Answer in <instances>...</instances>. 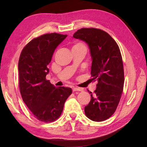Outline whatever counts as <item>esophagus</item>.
Masks as SVG:
<instances>
[{"mask_svg":"<svg viewBox=\"0 0 147 147\" xmlns=\"http://www.w3.org/2000/svg\"><path fill=\"white\" fill-rule=\"evenodd\" d=\"M83 91L82 88H77V87L73 88V91Z\"/></svg>","mask_w":147,"mask_h":147,"instance_id":"1","label":"esophagus"}]
</instances>
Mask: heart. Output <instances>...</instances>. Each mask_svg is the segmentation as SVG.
I'll return each mask as SVG.
<instances>
[{
    "instance_id": "1",
    "label": "heart",
    "mask_w": 147,
    "mask_h": 147,
    "mask_svg": "<svg viewBox=\"0 0 147 147\" xmlns=\"http://www.w3.org/2000/svg\"><path fill=\"white\" fill-rule=\"evenodd\" d=\"M74 47H84V45H83L82 43H77L76 45H75Z\"/></svg>"
}]
</instances>
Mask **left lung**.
I'll return each mask as SVG.
<instances>
[{
    "mask_svg": "<svg viewBox=\"0 0 147 147\" xmlns=\"http://www.w3.org/2000/svg\"><path fill=\"white\" fill-rule=\"evenodd\" d=\"M73 37L85 42L92 58V80H97L94 95L84 107L86 116L92 121L107 119L119 104L124 86L122 56L117 42L105 31L96 28H82Z\"/></svg>",
    "mask_w": 147,
    "mask_h": 147,
    "instance_id": "1",
    "label": "left lung"
}]
</instances>
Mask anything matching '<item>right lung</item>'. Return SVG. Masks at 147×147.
I'll use <instances>...</instances> for the list:
<instances>
[{
  "instance_id": "1",
  "label": "right lung",
  "mask_w": 147,
  "mask_h": 147,
  "mask_svg": "<svg viewBox=\"0 0 147 147\" xmlns=\"http://www.w3.org/2000/svg\"><path fill=\"white\" fill-rule=\"evenodd\" d=\"M67 35L47 34L32 39L23 49L18 62L21 95L34 116L42 122H53L63 110L72 94L70 88L55 87L46 80L56 47Z\"/></svg>"
}]
</instances>
